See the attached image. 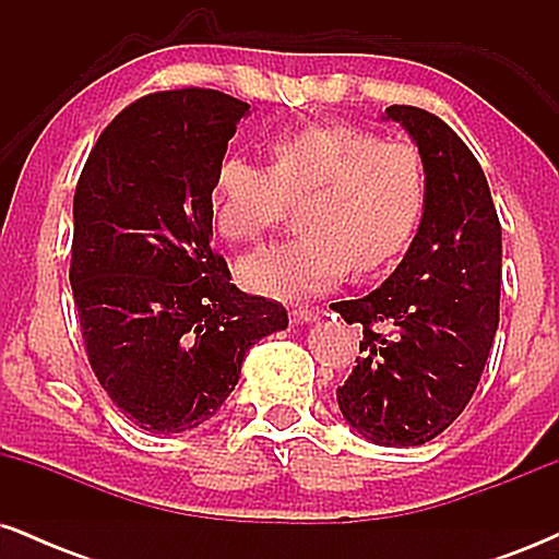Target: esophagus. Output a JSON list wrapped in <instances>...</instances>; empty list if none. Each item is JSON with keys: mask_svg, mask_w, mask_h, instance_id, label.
<instances>
[{"mask_svg": "<svg viewBox=\"0 0 559 559\" xmlns=\"http://www.w3.org/2000/svg\"><path fill=\"white\" fill-rule=\"evenodd\" d=\"M318 320V316L312 310H292V323H297V325H307V323H316Z\"/></svg>", "mask_w": 559, "mask_h": 559, "instance_id": "obj_1", "label": "esophagus"}]
</instances>
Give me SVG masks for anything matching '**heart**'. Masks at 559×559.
Returning a JSON list of instances; mask_svg holds the SVG:
<instances>
[{"instance_id": "obj_1", "label": "heart", "mask_w": 559, "mask_h": 559, "mask_svg": "<svg viewBox=\"0 0 559 559\" xmlns=\"http://www.w3.org/2000/svg\"><path fill=\"white\" fill-rule=\"evenodd\" d=\"M271 168L241 155L217 165L215 226L247 243L301 199V236L247 254L236 278L258 297L294 301L338 286L352 271H376L413 241L426 210V165L404 141L362 128L316 123L271 139Z\"/></svg>"}]
</instances>
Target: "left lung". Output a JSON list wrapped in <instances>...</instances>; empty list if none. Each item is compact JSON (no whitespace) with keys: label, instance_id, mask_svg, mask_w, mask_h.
<instances>
[{"label":"left lung","instance_id":"1","mask_svg":"<svg viewBox=\"0 0 559 559\" xmlns=\"http://www.w3.org/2000/svg\"><path fill=\"white\" fill-rule=\"evenodd\" d=\"M383 120L418 146L426 210L394 273L368 297L333 305L362 325L365 352L336 400L373 444L418 447L452 426L484 373L499 325L502 226L478 159L444 120L407 105L386 107Z\"/></svg>","mask_w":559,"mask_h":559}]
</instances>
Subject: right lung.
Segmentation results:
<instances>
[{
	"label": "right lung",
	"mask_w": 559,
	"mask_h": 559,
	"mask_svg": "<svg viewBox=\"0 0 559 559\" xmlns=\"http://www.w3.org/2000/svg\"><path fill=\"white\" fill-rule=\"evenodd\" d=\"M247 115L213 88L144 96L102 131L75 189L70 286L88 362L150 433L213 418L249 346L288 325L213 249V178Z\"/></svg>",
	"instance_id": "obj_1"
}]
</instances>
